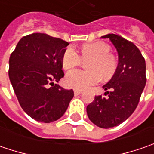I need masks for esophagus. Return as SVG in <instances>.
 Segmentation results:
<instances>
[{
	"label": "esophagus",
	"instance_id": "esophagus-1",
	"mask_svg": "<svg viewBox=\"0 0 154 154\" xmlns=\"http://www.w3.org/2000/svg\"><path fill=\"white\" fill-rule=\"evenodd\" d=\"M74 95H75V96H78V95H80V94H81V91H78V90H74Z\"/></svg>",
	"mask_w": 154,
	"mask_h": 154
}]
</instances>
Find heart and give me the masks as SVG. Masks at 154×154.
I'll use <instances>...</instances> for the list:
<instances>
[{
	"mask_svg": "<svg viewBox=\"0 0 154 154\" xmlns=\"http://www.w3.org/2000/svg\"><path fill=\"white\" fill-rule=\"evenodd\" d=\"M109 45L102 41L90 43L81 47L80 56L74 47L69 46L63 51L62 65L64 69L74 68L81 60L87 61L88 70L74 69L69 71L65 77V84L76 90H85L96 85L101 79L110 78L116 69V60L109 52Z\"/></svg>",
	"mask_w": 154,
	"mask_h": 154,
	"instance_id": "1",
	"label": "heart"
}]
</instances>
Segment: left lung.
I'll use <instances>...</instances> for the list:
<instances>
[{
  "mask_svg": "<svg viewBox=\"0 0 154 154\" xmlns=\"http://www.w3.org/2000/svg\"><path fill=\"white\" fill-rule=\"evenodd\" d=\"M118 54V65L112 78L103 85L107 98L96 96L86 107L92 123L99 128H109L121 124L136 109L146 86V62L139 49L121 36L107 34ZM105 92V93H106Z\"/></svg>",
  "mask_w": 154,
  "mask_h": 154,
  "instance_id": "1",
  "label": "left lung"
}]
</instances>
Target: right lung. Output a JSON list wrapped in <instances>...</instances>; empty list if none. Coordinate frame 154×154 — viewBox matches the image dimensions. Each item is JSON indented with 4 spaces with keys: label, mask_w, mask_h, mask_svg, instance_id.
Here are the masks:
<instances>
[{
    "label": "right lung",
    "mask_w": 154,
    "mask_h": 154,
    "mask_svg": "<svg viewBox=\"0 0 154 154\" xmlns=\"http://www.w3.org/2000/svg\"><path fill=\"white\" fill-rule=\"evenodd\" d=\"M68 45L62 39L32 33L22 38L10 56L9 80L21 108L36 121L58 120L74 97L72 89L54 83L64 76L62 56Z\"/></svg>",
    "instance_id": "add662e5"
}]
</instances>
